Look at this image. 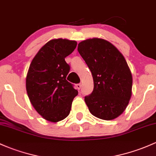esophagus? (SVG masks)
<instances>
[{"mask_svg": "<svg viewBox=\"0 0 156 156\" xmlns=\"http://www.w3.org/2000/svg\"><path fill=\"white\" fill-rule=\"evenodd\" d=\"M76 88H77L78 90H80V88H82V85L80 84H80H76Z\"/></svg>", "mask_w": 156, "mask_h": 156, "instance_id": "obj_1", "label": "esophagus"}]
</instances>
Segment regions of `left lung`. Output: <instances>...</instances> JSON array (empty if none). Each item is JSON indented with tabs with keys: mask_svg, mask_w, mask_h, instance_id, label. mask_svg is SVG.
<instances>
[{
	"mask_svg": "<svg viewBox=\"0 0 156 156\" xmlns=\"http://www.w3.org/2000/svg\"><path fill=\"white\" fill-rule=\"evenodd\" d=\"M77 50L93 76V91L85 97L90 112L102 120L118 118L132 96V76L125 58L112 43L102 38L84 40Z\"/></svg>",
	"mask_w": 156,
	"mask_h": 156,
	"instance_id": "8db88e82",
	"label": "left lung"
}]
</instances>
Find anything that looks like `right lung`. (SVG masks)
Wrapping results in <instances>:
<instances>
[{"label":"right lung","mask_w":156,"mask_h":156,"mask_svg":"<svg viewBox=\"0 0 156 156\" xmlns=\"http://www.w3.org/2000/svg\"><path fill=\"white\" fill-rule=\"evenodd\" d=\"M76 41L52 39L38 51L26 78L28 98L45 120L60 121L68 117L78 91L67 81L70 65L65 58L76 48Z\"/></svg>","instance_id":"add662e5"}]
</instances>
